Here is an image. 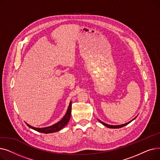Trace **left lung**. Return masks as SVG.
I'll list each match as a JSON object with an SVG mask.
<instances>
[{
  "mask_svg": "<svg viewBox=\"0 0 160 160\" xmlns=\"http://www.w3.org/2000/svg\"><path fill=\"white\" fill-rule=\"evenodd\" d=\"M137 117H138V116H136V117H135V118L133 119L132 120H131L130 121H129V122H127V123H125V124H119V125H110V124H106V123H105V122H103L102 121H100L99 119H98V121H99L100 123H102L103 125H104L105 127H108V128H122V127H124V126H126V125L128 124L130 122H131L132 121H133L134 119H135Z\"/></svg>",
  "mask_w": 160,
  "mask_h": 160,
  "instance_id": "obj_1",
  "label": "left lung"
}]
</instances>
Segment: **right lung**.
<instances>
[{"label":"right lung","mask_w":160,"mask_h":160,"mask_svg":"<svg viewBox=\"0 0 160 160\" xmlns=\"http://www.w3.org/2000/svg\"><path fill=\"white\" fill-rule=\"evenodd\" d=\"M71 101L69 103V107L67 108V112L65 113V115L63 116V118L60 121H58V122H56V124L50 126V127H44V128H36L30 126V124H27V125L28 127L33 130H34L37 132H41V133H54V132H58L59 130H62L63 128H64L65 126L67 125V124L68 123V122L69 121V119L71 118Z\"/></svg>","instance_id":"add662e5"}]
</instances>
